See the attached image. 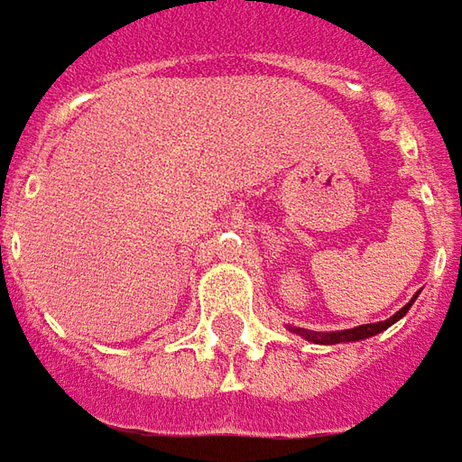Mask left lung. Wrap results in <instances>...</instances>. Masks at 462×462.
<instances>
[{
    "instance_id": "8db88e82",
    "label": "left lung",
    "mask_w": 462,
    "mask_h": 462,
    "mask_svg": "<svg viewBox=\"0 0 462 462\" xmlns=\"http://www.w3.org/2000/svg\"><path fill=\"white\" fill-rule=\"evenodd\" d=\"M418 298V295H415ZM415 298L405 305L402 310H398L393 318H388V320L383 322H370V325H357V328H353V330H340V332H315V330H302V328H295V332H300V335H305L310 343H318V345H335V343H350V340H365V337H370V335H377V332H383L385 328H390L393 322L400 320L408 310H411V305L415 302Z\"/></svg>"
}]
</instances>
